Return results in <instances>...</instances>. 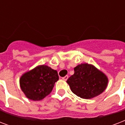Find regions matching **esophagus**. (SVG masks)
<instances>
[{
	"mask_svg": "<svg viewBox=\"0 0 125 125\" xmlns=\"http://www.w3.org/2000/svg\"><path fill=\"white\" fill-rule=\"evenodd\" d=\"M68 78H69V76H67V75H66V76H64V77H63L62 79L63 80H67V79H68Z\"/></svg>",
	"mask_w": 125,
	"mask_h": 125,
	"instance_id": "esophagus-1",
	"label": "esophagus"
}]
</instances>
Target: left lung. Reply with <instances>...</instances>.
<instances>
[{
    "label": "left lung",
    "instance_id": "8db88e82",
    "mask_svg": "<svg viewBox=\"0 0 125 125\" xmlns=\"http://www.w3.org/2000/svg\"><path fill=\"white\" fill-rule=\"evenodd\" d=\"M74 73L67 82L73 93L80 98L89 99L104 91L108 78L92 65L82 63L74 67Z\"/></svg>",
    "mask_w": 125,
    "mask_h": 125
}]
</instances>
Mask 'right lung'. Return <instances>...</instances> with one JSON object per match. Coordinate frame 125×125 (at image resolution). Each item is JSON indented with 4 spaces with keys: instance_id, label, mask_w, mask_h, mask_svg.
<instances>
[{
    "instance_id": "add662e5",
    "label": "right lung",
    "mask_w": 125,
    "mask_h": 125,
    "mask_svg": "<svg viewBox=\"0 0 125 125\" xmlns=\"http://www.w3.org/2000/svg\"><path fill=\"white\" fill-rule=\"evenodd\" d=\"M58 79L56 71L43 65L24 73L20 78V86L27 98L40 101L51 93Z\"/></svg>"
}]
</instances>
